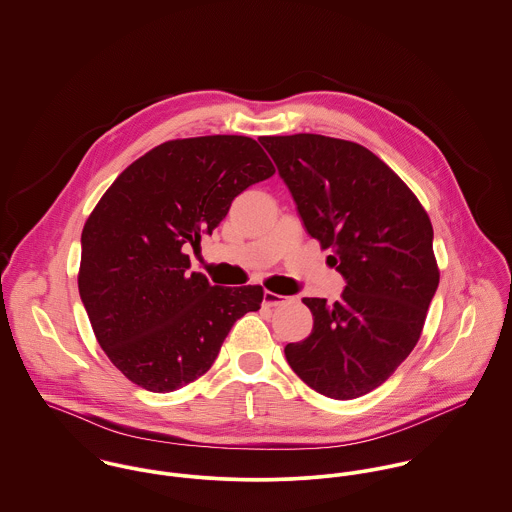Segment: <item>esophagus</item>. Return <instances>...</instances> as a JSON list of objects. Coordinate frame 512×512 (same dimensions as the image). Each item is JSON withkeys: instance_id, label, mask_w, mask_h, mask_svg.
<instances>
[{"instance_id": "1", "label": "esophagus", "mask_w": 512, "mask_h": 512, "mask_svg": "<svg viewBox=\"0 0 512 512\" xmlns=\"http://www.w3.org/2000/svg\"><path fill=\"white\" fill-rule=\"evenodd\" d=\"M284 302H288V296L271 292V290H265V294H263V304L265 306H281Z\"/></svg>"}]
</instances>
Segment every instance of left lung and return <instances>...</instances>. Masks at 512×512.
<instances>
[{
    "label": "left lung",
    "instance_id": "1",
    "mask_svg": "<svg viewBox=\"0 0 512 512\" xmlns=\"http://www.w3.org/2000/svg\"><path fill=\"white\" fill-rule=\"evenodd\" d=\"M306 231L332 249L340 300L302 298L312 334L288 343L292 371L320 395L363 397L383 385L422 334L440 283L434 229L412 190L363 145L296 133L261 137Z\"/></svg>",
    "mask_w": 512,
    "mask_h": 512
}]
</instances>
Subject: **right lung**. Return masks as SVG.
<instances>
[{
	"label": "right lung",
	"mask_w": 512,
	"mask_h": 512,
	"mask_svg": "<svg viewBox=\"0 0 512 512\" xmlns=\"http://www.w3.org/2000/svg\"><path fill=\"white\" fill-rule=\"evenodd\" d=\"M275 174L243 135L167 141L115 178L82 229L78 290L96 340L115 367L151 393L202 377L231 326L263 288L212 286L188 273L237 194Z\"/></svg>",
	"instance_id": "1"
}]
</instances>
